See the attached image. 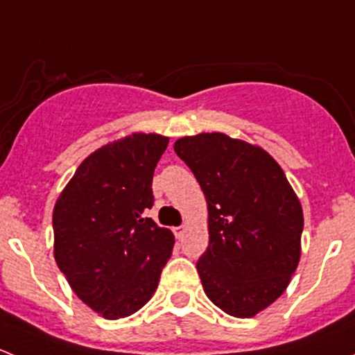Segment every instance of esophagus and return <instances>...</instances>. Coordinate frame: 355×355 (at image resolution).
I'll return each mask as SVG.
<instances>
[{"label": "esophagus", "instance_id": "1", "mask_svg": "<svg viewBox=\"0 0 355 355\" xmlns=\"http://www.w3.org/2000/svg\"><path fill=\"white\" fill-rule=\"evenodd\" d=\"M184 232H185L184 225H182V227H175V228H173V234H175V237H177V239H182V235H184Z\"/></svg>", "mask_w": 355, "mask_h": 355}]
</instances>
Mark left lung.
Here are the masks:
<instances>
[{
    "instance_id": "1",
    "label": "left lung",
    "mask_w": 355,
    "mask_h": 355,
    "mask_svg": "<svg viewBox=\"0 0 355 355\" xmlns=\"http://www.w3.org/2000/svg\"><path fill=\"white\" fill-rule=\"evenodd\" d=\"M173 149L206 196L209 245L196 264L204 292L230 316L252 318L285 292L299 264V199L257 146L213 132Z\"/></svg>"
}]
</instances>
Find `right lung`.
Masks as SVG:
<instances>
[{
    "label": "right lung",
    "instance_id": "right-lung-1",
    "mask_svg": "<svg viewBox=\"0 0 355 355\" xmlns=\"http://www.w3.org/2000/svg\"><path fill=\"white\" fill-rule=\"evenodd\" d=\"M166 146L157 134L103 146L82 161L55 204L56 264L78 299L106 320L141 309L171 256L173 234L144 216Z\"/></svg>",
    "mask_w": 355,
    "mask_h": 355
}]
</instances>
